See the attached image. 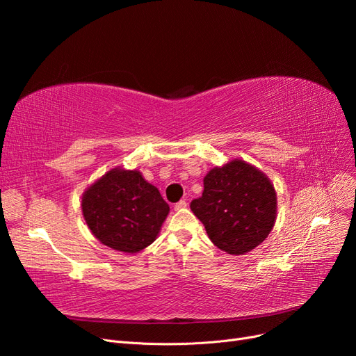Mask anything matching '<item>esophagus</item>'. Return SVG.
<instances>
[{
    "mask_svg": "<svg viewBox=\"0 0 356 356\" xmlns=\"http://www.w3.org/2000/svg\"><path fill=\"white\" fill-rule=\"evenodd\" d=\"M187 208V202L186 200H179L178 203H175V211H182Z\"/></svg>",
    "mask_w": 356,
    "mask_h": 356,
    "instance_id": "esophagus-1",
    "label": "esophagus"
}]
</instances>
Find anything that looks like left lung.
I'll return each instance as SVG.
<instances>
[{"label":"left lung","instance_id":"left-lung-1","mask_svg":"<svg viewBox=\"0 0 356 356\" xmlns=\"http://www.w3.org/2000/svg\"><path fill=\"white\" fill-rule=\"evenodd\" d=\"M276 191L260 169L234 159L203 178V193L190 203L209 239L232 255L250 252L272 232Z\"/></svg>","mask_w":356,"mask_h":356}]
</instances>
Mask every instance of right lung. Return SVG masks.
Here are the masks:
<instances>
[{
  "label": "right lung",
  "mask_w": 356,
  "mask_h": 356,
  "mask_svg": "<svg viewBox=\"0 0 356 356\" xmlns=\"http://www.w3.org/2000/svg\"><path fill=\"white\" fill-rule=\"evenodd\" d=\"M81 209L101 243L136 254L156 241L169 204L141 172L114 168L83 193Z\"/></svg>",
  "instance_id": "obj_1"
}]
</instances>
